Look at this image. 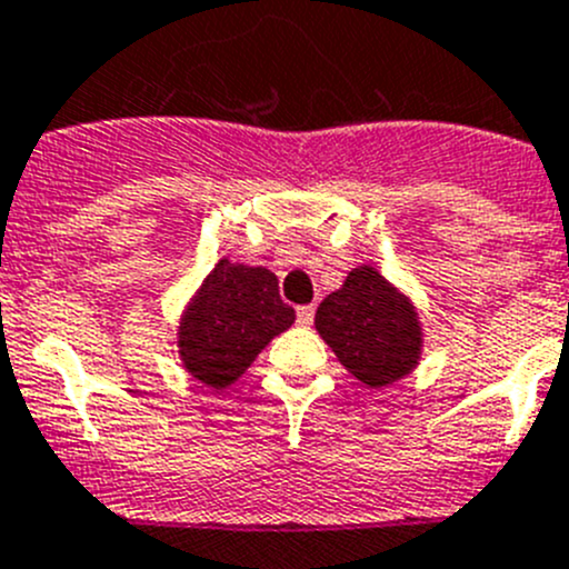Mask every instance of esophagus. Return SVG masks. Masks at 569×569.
<instances>
[{"instance_id":"obj_1","label":"esophagus","mask_w":569,"mask_h":569,"mask_svg":"<svg viewBox=\"0 0 569 569\" xmlns=\"http://www.w3.org/2000/svg\"><path fill=\"white\" fill-rule=\"evenodd\" d=\"M312 318H316V307H312V305H305V307H299V310H296V321H299L301 327H310Z\"/></svg>"}]
</instances>
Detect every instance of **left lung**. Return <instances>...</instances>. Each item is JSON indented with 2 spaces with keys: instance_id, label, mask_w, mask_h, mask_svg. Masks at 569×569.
Masks as SVG:
<instances>
[{
  "instance_id": "8db88e82",
  "label": "left lung",
  "mask_w": 569,
  "mask_h": 569,
  "mask_svg": "<svg viewBox=\"0 0 569 569\" xmlns=\"http://www.w3.org/2000/svg\"><path fill=\"white\" fill-rule=\"evenodd\" d=\"M316 329L346 369L369 388L402 380L421 346L416 312L375 268H355L321 301Z\"/></svg>"
}]
</instances>
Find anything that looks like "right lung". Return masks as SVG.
Wrapping results in <instances>:
<instances>
[{
	"label": "right lung",
	"instance_id": "1",
	"mask_svg": "<svg viewBox=\"0 0 569 569\" xmlns=\"http://www.w3.org/2000/svg\"><path fill=\"white\" fill-rule=\"evenodd\" d=\"M296 321L270 270L220 259L178 332L183 366L209 388H229L259 349Z\"/></svg>",
	"mask_w": 569,
	"mask_h": 569
}]
</instances>
